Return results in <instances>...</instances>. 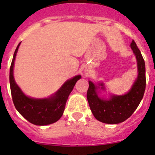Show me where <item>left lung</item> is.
I'll return each instance as SVG.
<instances>
[{
    "label": "left lung",
    "instance_id": "8db88e82",
    "mask_svg": "<svg viewBox=\"0 0 155 155\" xmlns=\"http://www.w3.org/2000/svg\"><path fill=\"white\" fill-rule=\"evenodd\" d=\"M130 47L136 56L137 63V78L129 92L125 95H111L109 99L98 96V88L104 89V84L96 86L91 81L87 92V99L96 119L106 124L123 122L132 115L139 105L146 89V66L140 50L133 40Z\"/></svg>",
    "mask_w": 155,
    "mask_h": 155
}]
</instances>
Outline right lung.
I'll list each match as a JSON object with an SVG mask.
<instances>
[{
  "instance_id": "add662e5",
  "label": "right lung",
  "mask_w": 155,
  "mask_h": 155,
  "mask_svg": "<svg viewBox=\"0 0 155 155\" xmlns=\"http://www.w3.org/2000/svg\"><path fill=\"white\" fill-rule=\"evenodd\" d=\"M20 44L21 42L13 54L9 70L11 94L16 109L23 117L34 125H47L56 122L63 116L68 97L72 91L75 83L81 78V75H76L66 81L59 90L55 92V94L49 98L35 99L26 97L16 84L13 77L14 60Z\"/></svg>"
}]
</instances>
